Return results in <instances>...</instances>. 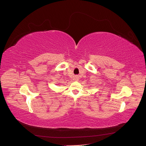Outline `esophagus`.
<instances>
[{
    "mask_svg": "<svg viewBox=\"0 0 146 146\" xmlns=\"http://www.w3.org/2000/svg\"><path fill=\"white\" fill-rule=\"evenodd\" d=\"M74 80H78V77L77 76H75V77H74Z\"/></svg>",
    "mask_w": 146,
    "mask_h": 146,
    "instance_id": "34e87169",
    "label": "esophagus"
}]
</instances>
